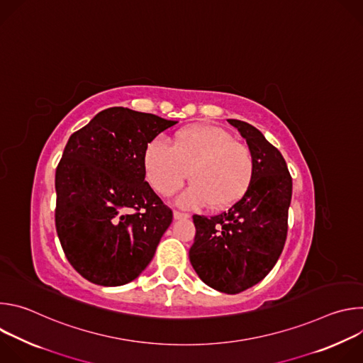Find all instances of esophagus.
I'll use <instances>...</instances> for the list:
<instances>
[{
    "label": "esophagus",
    "mask_w": 363,
    "mask_h": 363,
    "mask_svg": "<svg viewBox=\"0 0 363 363\" xmlns=\"http://www.w3.org/2000/svg\"><path fill=\"white\" fill-rule=\"evenodd\" d=\"M188 217H189V216H188L186 213H181V211H177V210L174 211V218H175V220H185V218H188Z\"/></svg>",
    "instance_id": "esophagus-1"
}]
</instances>
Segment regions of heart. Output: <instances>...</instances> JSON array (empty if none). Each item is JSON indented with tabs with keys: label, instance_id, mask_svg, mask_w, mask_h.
<instances>
[{
	"label": "heart",
	"instance_id": "obj_1",
	"mask_svg": "<svg viewBox=\"0 0 363 363\" xmlns=\"http://www.w3.org/2000/svg\"><path fill=\"white\" fill-rule=\"evenodd\" d=\"M146 181L161 195H172L186 179L192 184L181 194L184 206L227 208L248 189L254 175L252 153L223 128L189 126L178 132L172 146L153 139L143 155Z\"/></svg>",
	"mask_w": 363,
	"mask_h": 363
}]
</instances>
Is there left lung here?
I'll return each instance as SVG.
<instances>
[{"label": "left lung", "instance_id": "left-lung-1", "mask_svg": "<svg viewBox=\"0 0 363 363\" xmlns=\"http://www.w3.org/2000/svg\"><path fill=\"white\" fill-rule=\"evenodd\" d=\"M247 140L254 175L247 192L214 217L194 216L189 262L206 284L237 294L262 281L274 267L287 237L291 177L283 155L247 122L228 119Z\"/></svg>", "mask_w": 363, "mask_h": 363}]
</instances>
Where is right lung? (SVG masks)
Segmentation results:
<instances>
[{
    "instance_id": "right-lung-1",
    "label": "right lung",
    "mask_w": 363,
    "mask_h": 363,
    "mask_svg": "<svg viewBox=\"0 0 363 363\" xmlns=\"http://www.w3.org/2000/svg\"><path fill=\"white\" fill-rule=\"evenodd\" d=\"M152 113L109 108L74 132L56 169V230L73 269L122 286L150 263L172 210L145 181L143 155L174 126Z\"/></svg>"
}]
</instances>
